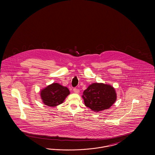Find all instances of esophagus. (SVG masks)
Masks as SVG:
<instances>
[{
    "mask_svg": "<svg viewBox=\"0 0 155 155\" xmlns=\"http://www.w3.org/2000/svg\"><path fill=\"white\" fill-rule=\"evenodd\" d=\"M73 91L76 94H78L80 92V89L77 88H73Z\"/></svg>",
    "mask_w": 155,
    "mask_h": 155,
    "instance_id": "1",
    "label": "esophagus"
}]
</instances>
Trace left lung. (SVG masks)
<instances>
[{"instance_id": "obj_1", "label": "left lung", "mask_w": 155, "mask_h": 155, "mask_svg": "<svg viewBox=\"0 0 155 155\" xmlns=\"http://www.w3.org/2000/svg\"><path fill=\"white\" fill-rule=\"evenodd\" d=\"M82 97L87 107L99 111L110 108L116 100V93L109 85L94 83L84 91Z\"/></svg>"}]
</instances>
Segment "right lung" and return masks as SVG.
Listing matches in <instances>:
<instances>
[{
	"label": "right lung",
	"mask_w": 155,
	"mask_h": 155,
	"mask_svg": "<svg viewBox=\"0 0 155 155\" xmlns=\"http://www.w3.org/2000/svg\"><path fill=\"white\" fill-rule=\"evenodd\" d=\"M70 94L68 89L58 83H53L41 91V96L45 105L54 107L63 103Z\"/></svg>",
	"instance_id": "obj_1"
}]
</instances>
